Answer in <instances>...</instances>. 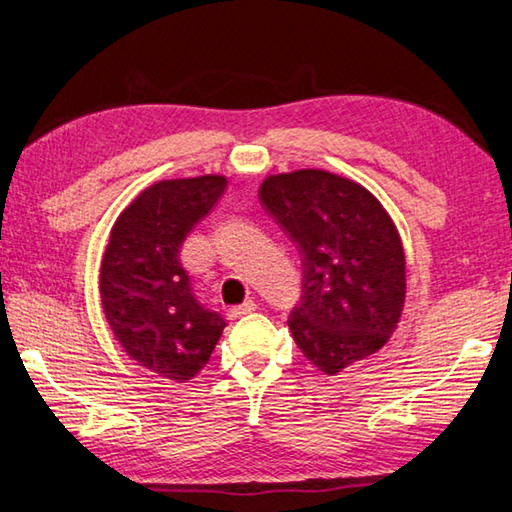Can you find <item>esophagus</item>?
<instances>
[{
	"label": "esophagus",
	"instance_id": "1",
	"mask_svg": "<svg viewBox=\"0 0 512 512\" xmlns=\"http://www.w3.org/2000/svg\"><path fill=\"white\" fill-rule=\"evenodd\" d=\"M255 309H257L255 300H246L241 306H232V309L228 311V315H230L232 320H235V318H241V315H246V313H253Z\"/></svg>",
	"mask_w": 512,
	"mask_h": 512
}]
</instances>
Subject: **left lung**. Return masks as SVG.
<instances>
[{"label":"left lung","mask_w":512,"mask_h":512,"mask_svg":"<svg viewBox=\"0 0 512 512\" xmlns=\"http://www.w3.org/2000/svg\"><path fill=\"white\" fill-rule=\"evenodd\" d=\"M259 201L302 255V300L288 329L329 376L392 338L405 304V250L389 212L360 183L327 170L266 176Z\"/></svg>","instance_id":"8db88e82"}]
</instances>
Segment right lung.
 Here are the masks:
<instances>
[{
	"label": "right lung",
	"mask_w": 512,
	"mask_h": 512,
	"mask_svg": "<svg viewBox=\"0 0 512 512\" xmlns=\"http://www.w3.org/2000/svg\"><path fill=\"white\" fill-rule=\"evenodd\" d=\"M226 176L165 179L120 212L100 262V304L136 365L185 383L199 374L226 320L203 306L181 266V244L208 215Z\"/></svg>",
	"instance_id": "1"
}]
</instances>
